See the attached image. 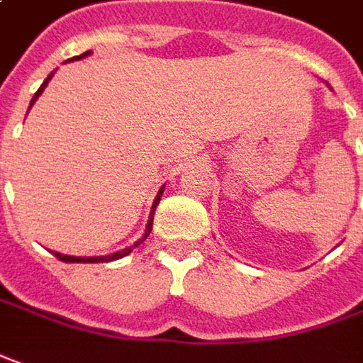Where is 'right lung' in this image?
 <instances>
[{
    "label": "right lung",
    "mask_w": 363,
    "mask_h": 363,
    "mask_svg": "<svg viewBox=\"0 0 363 363\" xmlns=\"http://www.w3.org/2000/svg\"><path fill=\"white\" fill-rule=\"evenodd\" d=\"M91 55V51H86V52H82V55H79V57H72V59H69V61H74V59H84V57H89ZM52 74H55V71L47 77L43 81V84L39 86V91L35 92V96L31 99V104H29V110H31V106L35 104V101L41 96V92L45 91V86L49 84V81L52 79ZM162 194H164V187H160V191H157V196L156 199H154V206H152V213H150V219H148V225H146V231H144V235L140 237L138 241L134 245H130V247H126V249H122V251H116V253H112V255H104V257H72V255H62V253H57V251H51L59 261L62 262H110V261H116V259H122V257H126V255H130L136 247H138L140 243H144L146 239H148V235L150 231H152V223H154V209L157 207V203H160V199H162Z\"/></svg>",
    "instance_id": "1"
}]
</instances>
